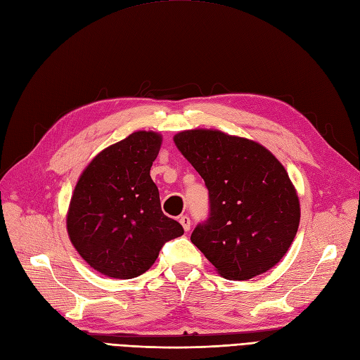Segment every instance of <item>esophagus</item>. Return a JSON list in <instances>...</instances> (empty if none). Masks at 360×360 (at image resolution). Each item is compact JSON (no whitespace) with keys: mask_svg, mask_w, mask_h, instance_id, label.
Returning a JSON list of instances; mask_svg holds the SVG:
<instances>
[{"mask_svg":"<svg viewBox=\"0 0 360 360\" xmlns=\"http://www.w3.org/2000/svg\"><path fill=\"white\" fill-rule=\"evenodd\" d=\"M179 221H180V224L183 226V229H185L186 232L191 229V220H189V217H188V215H181V217H179Z\"/></svg>","mask_w":360,"mask_h":360,"instance_id":"esophagus-1","label":"esophagus"}]
</instances>
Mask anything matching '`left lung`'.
<instances>
[{"label": "left lung", "mask_w": 360, "mask_h": 360, "mask_svg": "<svg viewBox=\"0 0 360 360\" xmlns=\"http://www.w3.org/2000/svg\"><path fill=\"white\" fill-rule=\"evenodd\" d=\"M174 143L209 191V218L191 241L232 281L276 266L301 220L300 198L281 162L258 142L218 129L181 131Z\"/></svg>", "instance_id": "8db88e82"}]
</instances>
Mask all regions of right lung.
Wrapping results in <instances>:
<instances>
[{"mask_svg": "<svg viewBox=\"0 0 360 360\" xmlns=\"http://www.w3.org/2000/svg\"><path fill=\"white\" fill-rule=\"evenodd\" d=\"M162 134L136 131L105 148L79 177L67 212L70 241L99 274L131 279L145 274L163 244L183 235L166 217L150 171Z\"/></svg>", "mask_w": 360, "mask_h": 360, "instance_id": "add662e5", "label": "right lung"}]
</instances>
